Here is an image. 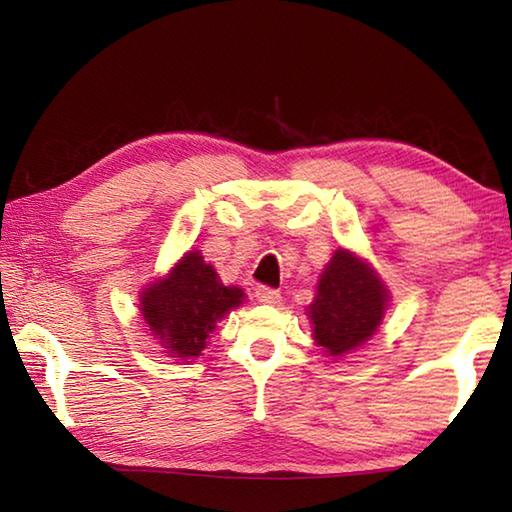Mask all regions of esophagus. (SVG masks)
<instances>
[{"label":"esophagus","instance_id":"34e87169","mask_svg":"<svg viewBox=\"0 0 512 512\" xmlns=\"http://www.w3.org/2000/svg\"><path fill=\"white\" fill-rule=\"evenodd\" d=\"M255 298L259 300V302H262V305H277V302H280V291H277V289H271V287H264V284H262V287H257L255 289Z\"/></svg>","mask_w":512,"mask_h":512}]
</instances>
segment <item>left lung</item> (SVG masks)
Segmentation results:
<instances>
[{"label":"left lung","mask_w":512,"mask_h":512,"mask_svg":"<svg viewBox=\"0 0 512 512\" xmlns=\"http://www.w3.org/2000/svg\"><path fill=\"white\" fill-rule=\"evenodd\" d=\"M388 298L386 284L372 266L339 248L320 273L316 298L307 311L314 341L329 357L357 350L377 332Z\"/></svg>","instance_id":"8db88e82"}]
</instances>
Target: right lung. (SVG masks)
Instances as JSON below:
<instances>
[{
  "label": "right lung",
  "mask_w": 512,
  "mask_h": 512,
  "mask_svg": "<svg viewBox=\"0 0 512 512\" xmlns=\"http://www.w3.org/2000/svg\"><path fill=\"white\" fill-rule=\"evenodd\" d=\"M239 287H223L201 250H189L169 275L142 291L140 314L149 332L173 359H196L205 350L216 320L244 302Z\"/></svg>",
  "instance_id": "1"
}]
</instances>
